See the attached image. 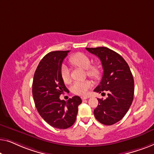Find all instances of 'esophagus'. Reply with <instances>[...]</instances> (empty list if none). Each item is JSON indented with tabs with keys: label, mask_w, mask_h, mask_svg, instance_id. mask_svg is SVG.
I'll return each mask as SVG.
<instances>
[{
	"label": "esophagus",
	"mask_w": 154,
	"mask_h": 154,
	"mask_svg": "<svg viewBox=\"0 0 154 154\" xmlns=\"http://www.w3.org/2000/svg\"><path fill=\"white\" fill-rule=\"evenodd\" d=\"M89 97L87 96H82V100H86V99H88Z\"/></svg>",
	"instance_id": "1"
}]
</instances>
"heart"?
Masks as SVG:
<instances>
[{"instance_id": "b5f03b06", "label": "heart", "mask_w": 154, "mask_h": 154, "mask_svg": "<svg viewBox=\"0 0 154 154\" xmlns=\"http://www.w3.org/2000/svg\"><path fill=\"white\" fill-rule=\"evenodd\" d=\"M70 62L75 66L86 69V73L89 77L98 78L100 76V68L97 66H91L90 58L85 54H75L70 58ZM60 76L65 83H68L70 82V70L68 66L64 64H63L60 67ZM91 86L92 83L89 80H85L83 82H75L71 86V91L75 94L84 95L87 93Z\"/></svg>"}]
</instances>
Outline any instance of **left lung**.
Listing matches in <instances>:
<instances>
[{
	"label": "left lung",
	"instance_id": "8db88e82",
	"mask_svg": "<svg viewBox=\"0 0 154 154\" xmlns=\"http://www.w3.org/2000/svg\"><path fill=\"white\" fill-rule=\"evenodd\" d=\"M86 49L98 56L104 70L100 83L94 91L108 93L105 100L98 98L94 116L102 124L113 125L125 116L133 100V75L122 56L112 49L105 47Z\"/></svg>",
	"mask_w": 154,
	"mask_h": 154
}]
</instances>
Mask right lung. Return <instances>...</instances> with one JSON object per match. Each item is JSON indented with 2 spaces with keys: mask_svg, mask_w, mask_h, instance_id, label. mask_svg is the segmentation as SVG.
Returning <instances> with one entry per match:
<instances>
[{
  "mask_svg": "<svg viewBox=\"0 0 154 154\" xmlns=\"http://www.w3.org/2000/svg\"><path fill=\"white\" fill-rule=\"evenodd\" d=\"M70 51H54L45 55L35 72L33 97L35 105L43 119L54 128L66 129L74 124L82 103L75 96L68 101L60 100V94L68 92L60 76L63 60Z\"/></svg>",
  "mask_w": 154,
  "mask_h": 154,
  "instance_id": "obj_1",
  "label": "right lung"
}]
</instances>
